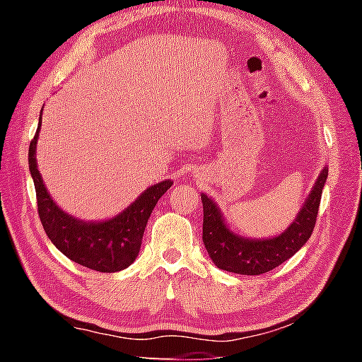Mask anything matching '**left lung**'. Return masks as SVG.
Listing matches in <instances>:
<instances>
[{
	"label": "left lung",
	"instance_id": "obj_1",
	"mask_svg": "<svg viewBox=\"0 0 362 362\" xmlns=\"http://www.w3.org/2000/svg\"><path fill=\"white\" fill-rule=\"evenodd\" d=\"M327 173V168L321 170L313 189L289 228L268 240H249L235 235L225 223L217 204L201 193L204 212L203 243L212 262L225 272L257 276L291 259L313 233Z\"/></svg>",
	"mask_w": 362,
	"mask_h": 362
}]
</instances>
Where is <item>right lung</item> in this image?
<instances>
[{"label": "right lung", "mask_w": 362, "mask_h": 362, "mask_svg": "<svg viewBox=\"0 0 362 362\" xmlns=\"http://www.w3.org/2000/svg\"><path fill=\"white\" fill-rule=\"evenodd\" d=\"M40 127L41 118L38 131L30 142L28 164L36 189L38 216L47 238L64 255L86 268L100 273L127 268L139 255L150 214L173 182L163 180L146 188L126 211L105 222H83L60 209L42 183L35 155Z\"/></svg>", "instance_id": "add662e5"}]
</instances>
